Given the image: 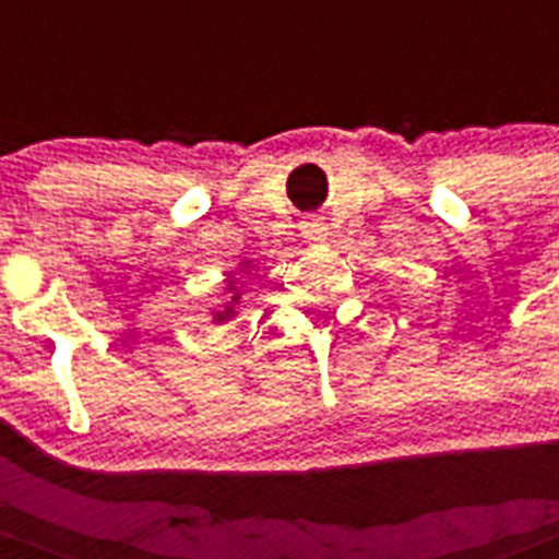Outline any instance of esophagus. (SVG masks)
Wrapping results in <instances>:
<instances>
[{"mask_svg": "<svg viewBox=\"0 0 559 559\" xmlns=\"http://www.w3.org/2000/svg\"><path fill=\"white\" fill-rule=\"evenodd\" d=\"M302 235L308 237V240H324V237H328V224H324L322 218H305Z\"/></svg>", "mask_w": 559, "mask_h": 559, "instance_id": "34e87169", "label": "esophagus"}]
</instances>
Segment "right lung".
I'll return each instance as SVG.
<instances>
[{"label": "right lung", "instance_id": "right-lung-1", "mask_svg": "<svg viewBox=\"0 0 559 559\" xmlns=\"http://www.w3.org/2000/svg\"><path fill=\"white\" fill-rule=\"evenodd\" d=\"M251 265V260H243V263H240V269L237 271H243V269H249ZM226 290H229L231 294V302H226L224 305V310H212V322L215 324H224V322H229V319H235V305L240 302V290H237V283H235V276H226Z\"/></svg>", "mask_w": 559, "mask_h": 559}]
</instances>
